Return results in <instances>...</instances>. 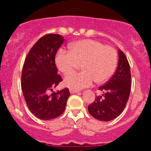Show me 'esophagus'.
Wrapping results in <instances>:
<instances>
[{"instance_id": "esophagus-1", "label": "esophagus", "mask_w": 151, "mask_h": 151, "mask_svg": "<svg viewBox=\"0 0 151 151\" xmlns=\"http://www.w3.org/2000/svg\"><path fill=\"white\" fill-rule=\"evenodd\" d=\"M70 93H78L79 92V91H77V90H74V89H70Z\"/></svg>"}]
</instances>
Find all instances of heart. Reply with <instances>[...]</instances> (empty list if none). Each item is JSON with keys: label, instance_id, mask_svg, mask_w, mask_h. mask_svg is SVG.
Returning a JSON list of instances; mask_svg holds the SVG:
<instances>
[{"label": "heart", "instance_id": "1", "mask_svg": "<svg viewBox=\"0 0 151 151\" xmlns=\"http://www.w3.org/2000/svg\"><path fill=\"white\" fill-rule=\"evenodd\" d=\"M55 60L58 69L65 74L82 64L83 72L69 74L64 80L66 86L78 90L90 86L95 80L98 83L108 80L116 67L117 54L113 47L99 41L83 40L74 42L71 51L59 50Z\"/></svg>", "mask_w": 151, "mask_h": 151}]
</instances>
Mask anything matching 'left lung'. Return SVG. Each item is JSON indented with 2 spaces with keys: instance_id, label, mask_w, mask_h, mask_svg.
<instances>
[{
  "instance_id": "left-lung-1",
  "label": "left lung",
  "mask_w": 151,
  "mask_h": 151,
  "mask_svg": "<svg viewBox=\"0 0 151 151\" xmlns=\"http://www.w3.org/2000/svg\"><path fill=\"white\" fill-rule=\"evenodd\" d=\"M119 62L115 74L106 84L99 89L103 92L88 106L89 113L102 121H109L119 116L125 108L130 91L131 76L127 58L121 50H118Z\"/></svg>"
}]
</instances>
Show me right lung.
<instances>
[{
	"mask_svg": "<svg viewBox=\"0 0 151 151\" xmlns=\"http://www.w3.org/2000/svg\"><path fill=\"white\" fill-rule=\"evenodd\" d=\"M64 41L58 34L43 36L31 48L22 67L21 86L25 102L31 113L42 120L60 116L70 96L67 88L48 93L62 81L55 59Z\"/></svg>",
	"mask_w": 151,
	"mask_h": 151,
	"instance_id": "add662e5",
	"label": "right lung"
}]
</instances>
